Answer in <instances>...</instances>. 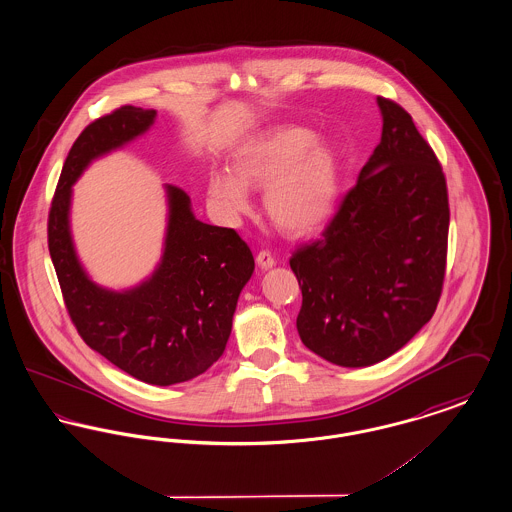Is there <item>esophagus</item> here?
<instances>
[{
    "label": "esophagus",
    "instance_id": "esophagus-1",
    "mask_svg": "<svg viewBox=\"0 0 512 512\" xmlns=\"http://www.w3.org/2000/svg\"><path fill=\"white\" fill-rule=\"evenodd\" d=\"M257 265L261 268L274 267V265H276V259H274V255H272L268 249H263V251L257 253Z\"/></svg>",
    "mask_w": 512,
    "mask_h": 512
}]
</instances>
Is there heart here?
<instances>
[{
  "label": "heart",
  "instance_id": "1",
  "mask_svg": "<svg viewBox=\"0 0 512 512\" xmlns=\"http://www.w3.org/2000/svg\"><path fill=\"white\" fill-rule=\"evenodd\" d=\"M232 172H211L207 194L228 219L249 209L247 188H265L270 220L288 234H305L334 209L340 169L330 147L299 126L270 130L232 157Z\"/></svg>",
  "mask_w": 512,
  "mask_h": 512
}]
</instances>
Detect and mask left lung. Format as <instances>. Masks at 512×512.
<instances>
[{
    "instance_id": "obj_1",
    "label": "left lung",
    "mask_w": 512,
    "mask_h": 512,
    "mask_svg": "<svg viewBox=\"0 0 512 512\" xmlns=\"http://www.w3.org/2000/svg\"><path fill=\"white\" fill-rule=\"evenodd\" d=\"M382 140L334 219L292 253L301 288L297 332L322 359H388L434 317L449 236L445 174L413 117L378 98Z\"/></svg>"
}]
</instances>
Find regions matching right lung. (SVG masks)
Here are the masks:
<instances>
[{
	"instance_id": "right-lung-1",
	"label": "right lung",
	"mask_w": 512,
	"mask_h": 512,
	"mask_svg": "<svg viewBox=\"0 0 512 512\" xmlns=\"http://www.w3.org/2000/svg\"><path fill=\"white\" fill-rule=\"evenodd\" d=\"M155 111L134 105L90 122L76 138L48 215V247L67 313L80 338L130 376L172 386L219 361L240 292L253 274L249 245L234 228L197 220L190 197L167 186L169 228L163 261L130 292H107L80 267L69 232L71 186L92 159L134 140Z\"/></svg>"
}]
</instances>
